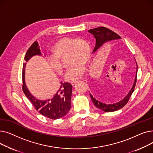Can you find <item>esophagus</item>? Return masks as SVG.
I'll return each mask as SVG.
<instances>
[{"label":"esophagus","instance_id":"obj_1","mask_svg":"<svg viewBox=\"0 0 153 153\" xmlns=\"http://www.w3.org/2000/svg\"><path fill=\"white\" fill-rule=\"evenodd\" d=\"M77 82H78L77 81H73V82H71V84H72V86H74V85H75V84H76Z\"/></svg>","mask_w":153,"mask_h":153}]
</instances>
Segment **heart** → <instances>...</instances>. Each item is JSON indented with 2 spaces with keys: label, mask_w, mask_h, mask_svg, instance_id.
Returning <instances> with one entry per match:
<instances>
[{
  "label": "heart",
  "mask_w": 153,
  "mask_h": 153,
  "mask_svg": "<svg viewBox=\"0 0 153 153\" xmlns=\"http://www.w3.org/2000/svg\"><path fill=\"white\" fill-rule=\"evenodd\" d=\"M53 54L48 57L52 69L61 74L62 65L61 58L69 54L68 59L72 64L67 69L64 79L67 81H74L81 78L85 72L84 63L89 61L91 49L89 44L83 39L65 37L56 43L53 48Z\"/></svg>",
  "instance_id": "obj_1"
}]
</instances>
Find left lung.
Returning <instances> with one entry per match:
<instances>
[{
  "instance_id": "left-lung-1",
  "label": "left lung",
  "mask_w": 153,
  "mask_h": 153,
  "mask_svg": "<svg viewBox=\"0 0 153 153\" xmlns=\"http://www.w3.org/2000/svg\"><path fill=\"white\" fill-rule=\"evenodd\" d=\"M89 32L91 34L94 35V38L96 39V43H95V48L94 50V53H95L96 51L100 50V48H101V47H102L103 45L105 43L110 41H113V40L121 39V37H120L118 34L115 33L114 31H111L110 29L107 28L105 27H98L96 28L91 29L89 30ZM136 75H135L134 82H133L131 89L129 92H128V93L126 94L125 97L120 101L115 103H105L100 101H99L98 100H96L95 98H94L92 95V94H90V96L92 100V102L94 103V105L96 107H97L98 108L103 110V111L112 112V111H115L120 110V108H123L126 105L127 102H128V100H129L131 95H132L134 91L135 85L136 83V77H137V72H138V66L136 62Z\"/></svg>"
}]
</instances>
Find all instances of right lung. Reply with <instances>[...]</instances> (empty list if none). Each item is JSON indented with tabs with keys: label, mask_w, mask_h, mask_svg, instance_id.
Returning <instances> with one entry per match:
<instances>
[{
	"label": "right lung",
	"mask_w": 153,
	"mask_h": 153,
	"mask_svg": "<svg viewBox=\"0 0 153 153\" xmlns=\"http://www.w3.org/2000/svg\"><path fill=\"white\" fill-rule=\"evenodd\" d=\"M42 56L38 43L36 41L31 45L28 50L25 57V60L28 62L34 56ZM27 62L23 63L22 70L23 79V91L27 97L33 104L35 109L39 113L45 117L53 120H56L65 116L71 107V95L72 86L71 84L61 82L59 89L50 99L46 100H40L36 99L32 95L26 85L25 82V67Z\"/></svg>",
	"instance_id": "obj_1"
}]
</instances>
